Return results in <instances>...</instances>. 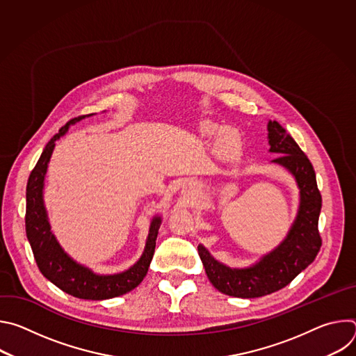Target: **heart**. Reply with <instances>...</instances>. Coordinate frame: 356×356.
<instances>
[{
	"label": "heart",
	"mask_w": 356,
	"mask_h": 356,
	"mask_svg": "<svg viewBox=\"0 0 356 356\" xmlns=\"http://www.w3.org/2000/svg\"><path fill=\"white\" fill-rule=\"evenodd\" d=\"M204 132L207 134V135H214L216 132H217V129L216 128H213V127H207L206 129H204ZM234 136L231 135V134H225L221 139H220V147H221V150H229L232 146H234Z\"/></svg>",
	"instance_id": "heart-1"
}]
</instances>
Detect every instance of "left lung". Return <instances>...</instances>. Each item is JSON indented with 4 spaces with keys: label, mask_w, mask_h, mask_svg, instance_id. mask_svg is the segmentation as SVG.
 <instances>
[{
    "label": "left lung",
    "mask_w": 356,
    "mask_h": 356,
    "mask_svg": "<svg viewBox=\"0 0 356 356\" xmlns=\"http://www.w3.org/2000/svg\"><path fill=\"white\" fill-rule=\"evenodd\" d=\"M268 131L269 150L279 154L273 162L284 166L298 184V214L286 239L259 264L248 269H231L217 262L204 246L198 245V255L210 282L217 290L232 297L255 298L283 289L314 262L323 243L318 231L323 200L314 168L277 121H269Z\"/></svg>",
    "instance_id": "8db88e82"
}]
</instances>
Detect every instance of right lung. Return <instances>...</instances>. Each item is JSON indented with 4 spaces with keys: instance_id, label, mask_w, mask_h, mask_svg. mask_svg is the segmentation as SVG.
I'll return each instance as SVG.
<instances>
[{
    "instance_id": "right-lung-1",
    "label": "right lung",
    "mask_w": 356,
    "mask_h": 356,
    "mask_svg": "<svg viewBox=\"0 0 356 356\" xmlns=\"http://www.w3.org/2000/svg\"><path fill=\"white\" fill-rule=\"evenodd\" d=\"M84 117L88 115L76 117L59 129V132L47 142L38 163L31 172L26 184L25 227L36 265L47 280L77 298L106 300L131 291L146 276L150 261L154 258L158 231L161 227V217H155L152 220L145 252L140 259L131 269L122 273L107 276L95 275L90 269L76 264L70 257H67V253H65L55 235L50 231V225L47 222L42 197L43 180L49 159L55 149V142L66 134L70 125L76 124Z\"/></svg>"
}]
</instances>
